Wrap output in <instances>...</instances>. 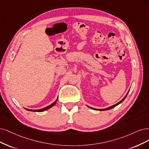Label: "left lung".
<instances>
[{"mask_svg": "<svg viewBox=\"0 0 149 149\" xmlns=\"http://www.w3.org/2000/svg\"><path fill=\"white\" fill-rule=\"evenodd\" d=\"M130 90V89H129ZM129 90L127 92V93H126V95H125V97H124L121 101H120L119 102H118V103H116V104H114V105H113V106H111V107H108V108H104V109H96V108H92V107H88V106H87L88 108H91V109H94V110H97V111H105V110H108V109H112V108H114L115 107H116L117 105H118V104H119L120 103H121L124 100V99H125L126 98V97H127V94H128V93H129Z\"/></svg>", "mask_w": 149, "mask_h": 149, "instance_id": "1", "label": "left lung"}]
</instances>
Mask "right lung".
I'll list each match as a JSON object with an SVG mask.
<instances>
[{
	"instance_id": "obj_1",
	"label": "right lung",
	"mask_w": 149,
	"mask_h": 149,
	"mask_svg": "<svg viewBox=\"0 0 149 149\" xmlns=\"http://www.w3.org/2000/svg\"><path fill=\"white\" fill-rule=\"evenodd\" d=\"M57 100H58V97L57 98V99L56 100L55 102H54L52 103V104H49V106H47V107H45V108H43L40 109H27V108H25V109H26V110H28V111H35V112H42V111H46V110H47V109H49V108H51V107H53L54 105V104L56 103V102H57Z\"/></svg>"
}]
</instances>
